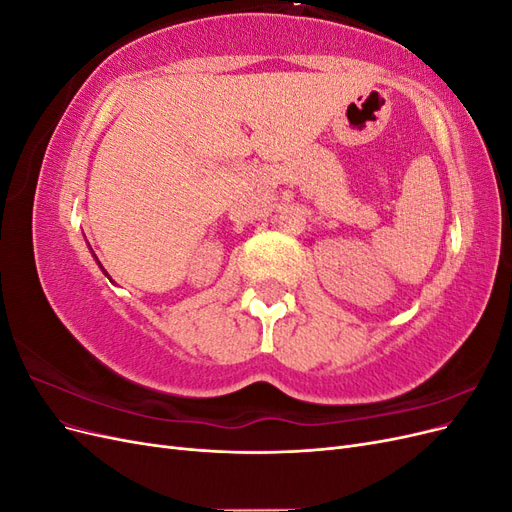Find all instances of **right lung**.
<instances>
[{"label": "right lung", "mask_w": 512, "mask_h": 512, "mask_svg": "<svg viewBox=\"0 0 512 512\" xmlns=\"http://www.w3.org/2000/svg\"><path fill=\"white\" fill-rule=\"evenodd\" d=\"M94 258H96V254H94ZM96 262H98V267H100V269H102V271H104V267H102V265H100V260H98V258H96ZM104 275H106V277H108V273H106V271H104ZM108 280H111V277H108ZM111 282H113V280H111Z\"/></svg>", "instance_id": "obj_1"}]
</instances>
